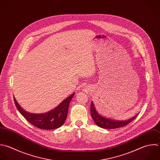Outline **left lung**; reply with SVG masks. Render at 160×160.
Returning a JSON list of instances; mask_svg holds the SVG:
<instances>
[{
  "mask_svg": "<svg viewBox=\"0 0 160 160\" xmlns=\"http://www.w3.org/2000/svg\"><path fill=\"white\" fill-rule=\"evenodd\" d=\"M90 112H91V116L93 121L95 122V123L98 127L102 128H106V129H115L122 127H125L127 125L128 123H130L131 122H132L138 116V115H137L132 118L130 120H125V121H117L114 120L106 118L103 117H102L98 113V112L96 111L93 102H92L91 103Z\"/></svg>",
  "mask_w": 160,
  "mask_h": 160,
  "instance_id": "obj_1",
  "label": "left lung"
}]
</instances>
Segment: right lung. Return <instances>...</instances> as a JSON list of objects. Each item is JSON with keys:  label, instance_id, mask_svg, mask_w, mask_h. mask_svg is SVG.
Masks as SVG:
<instances>
[{"label": "right lung", "instance_id": "add662e5", "mask_svg": "<svg viewBox=\"0 0 160 160\" xmlns=\"http://www.w3.org/2000/svg\"><path fill=\"white\" fill-rule=\"evenodd\" d=\"M74 93L65 99L53 110L45 113H30L22 109L14 98L15 106L21 115L35 127L42 130H52L60 127L65 122L68 113L70 102Z\"/></svg>", "mask_w": 160, "mask_h": 160}]
</instances>
